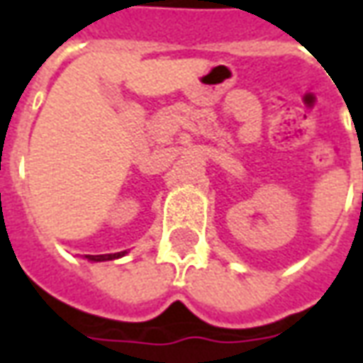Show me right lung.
I'll return each instance as SVG.
<instances>
[{
	"label": "right lung",
	"mask_w": 363,
	"mask_h": 363,
	"mask_svg": "<svg viewBox=\"0 0 363 363\" xmlns=\"http://www.w3.org/2000/svg\"><path fill=\"white\" fill-rule=\"evenodd\" d=\"M126 251L122 252H112V255H85L89 260H95V262H101V260H112V259H118L122 257Z\"/></svg>",
	"instance_id": "right-lung-1"
}]
</instances>
